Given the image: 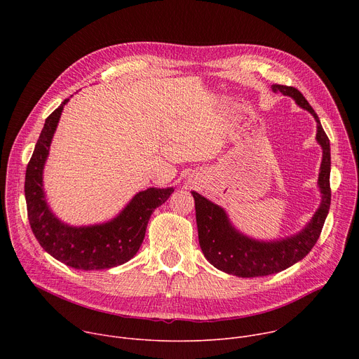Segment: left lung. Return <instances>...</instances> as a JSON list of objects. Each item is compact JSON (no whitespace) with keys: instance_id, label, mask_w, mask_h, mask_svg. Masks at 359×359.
Listing matches in <instances>:
<instances>
[{"instance_id":"1","label":"left lung","mask_w":359,"mask_h":359,"mask_svg":"<svg viewBox=\"0 0 359 359\" xmlns=\"http://www.w3.org/2000/svg\"><path fill=\"white\" fill-rule=\"evenodd\" d=\"M271 89L292 97L295 104L309 111L317 122V142L323 147V162L318 176L321 204L311 222L299 233L281 240L260 241L250 238L236 230L224 209L201 194L191 191L194 197L198 244L204 257L217 270L244 278L264 277L280 273L302 260L316 245L331 204L330 139L325 135L316 111L304 95L292 86L276 83Z\"/></svg>"}]
</instances>
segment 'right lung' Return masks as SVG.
Here are the masks:
<instances>
[{
    "mask_svg": "<svg viewBox=\"0 0 359 359\" xmlns=\"http://www.w3.org/2000/svg\"><path fill=\"white\" fill-rule=\"evenodd\" d=\"M50 114L25 173V198L31 230L41 247L58 262L76 270H108L129 262L140 248L151 213L170 197L173 187H149L135 194L111 222L93 226H69L50 212L42 184L43 166L64 107Z\"/></svg>",
    "mask_w": 359,
    "mask_h": 359,
    "instance_id": "right-lung-1",
    "label": "right lung"
}]
</instances>
